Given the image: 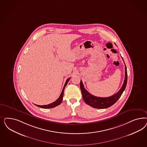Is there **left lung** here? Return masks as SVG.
<instances>
[{"mask_svg": "<svg viewBox=\"0 0 147 147\" xmlns=\"http://www.w3.org/2000/svg\"><path fill=\"white\" fill-rule=\"evenodd\" d=\"M127 78L128 77L127 67L125 65V78L122 88L116 94L108 97H99L90 94L84 88L83 82L81 80L80 82V88L83 100L88 105L95 108L104 109L109 108L115 104L121 96L124 90L125 89L127 83Z\"/></svg>", "mask_w": 147, "mask_h": 147, "instance_id": "left-lung-1", "label": "left lung"}]
</instances>
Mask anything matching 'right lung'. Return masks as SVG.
Here are the masks:
<instances>
[{
    "label": "right lung",
    "mask_w": 147,
    "mask_h": 147,
    "mask_svg": "<svg viewBox=\"0 0 147 147\" xmlns=\"http://www.w3.org/2000/svg\"><path fill=\"white\" fill-rule=\"evenodd\" d=\"M70 78H69L66 80V82L65 83V85L63 87V89L62 90V92L61 94V95L59 96V97H58V98L57 99L56 101H55L54 102H53L51 104H47V105H36V104H34L36 105V106H37L39 108H44V109H49V108H54L55 107H57L58 105L61 104L62 103V100H63V95H64V89H65V87L66 86V84H67L68 82L70 80Z\"/></svg>",
    "instance_id": "right-lung-1"
}]
</instances>
